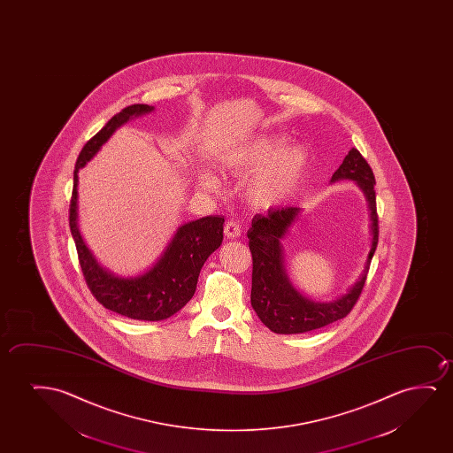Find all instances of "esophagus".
Segmentation results:
<instances>
[{
	"mask_svg": "<svg viewBox=\"0 0 453 453\" xmlns=\"http://www.w3.org/2000/svg\"><path fill=\"white\" fill-rule=\"evenodd\" d=\"M224 235L227 236L229 240H234V238H238V236L242 235V226L238 221H227L226 226H224Z\"/></svg>",
	"mask_w": 453,
	"mask_h": 453,
	"instance_id": "obj_1",
	"label": "esophagus"
}]
</instances>
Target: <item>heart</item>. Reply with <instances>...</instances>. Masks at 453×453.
I'll list each match as a JSON object with an SVG mask.
<instances>
[{
    "label": "heart",
    "mask_w": 453,
    "mask_h": 453,
    "mask_svg": "<svg viewBox=\"0 0 453 453\" xmlns=\"http://www.w3.org/2000/svg\"><path fill=\"white\" fill-rule=\"evenodd\" d=\"M280 136L257 137L242 149L223 157V168L232 176H249L244 192L250 204L261 209L285 203L291 198L303 180L308 155L302 147H283ZM199 184L207 192H218L219 180L211 173H203Z\"/></svg>",
    "instance_id": "1"
}]
</instances>
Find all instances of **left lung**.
Here are the masks:
<instances>
[{
	"label": "left lung",
	"instance_id": "obj_1",
	"mask_svg": "<svg viewBox=\"0 0 453 453\" xmlns=\"http://www.w3.org/2000/svg\"><path fill=\"white\" fill-rule=\"evenodd\" d=\"M341 180H356L362 192L365 193L372 234V249L366 257L364 273L342 297L333 302H314L302 296L289 281L281 240L297 221L300 215L298 207H279L269 209L266 215L258 213L252 219V227L248 230L249 249L254 266L250 303L261 322L277 334H300L341 320L351 312L364 289L372 255L378 248L379 226L374 192L376 180L359 150L348 151L341 167L333 174L331 182Z\"/></svg>",
	"mask_w": 453,
	"mask_h": 453
}]
</instances>
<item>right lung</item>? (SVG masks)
Listing matches in <instances>:
<instances>
[{"label": "right lung", "instance_id": "1", "mask_svg": "<svg viewBox=\"0 0 453 453\" xmlns=\"http://www.w3.org/2000/svg\"><path fill=\"white\" fill-rule=\"evenodd\" d=\"M153 110V106L143 104L127 106L85 143L75 162L74 187L69 205V227L89 291L106 310L147 322L165 320L190 302L196 291L201 267L223 242L224 224V218L218 215L182 224L159 260L147 273L128 279L118 277L104 269L87 248L77 224L79 170L93 159L114 131L130 119L139 118Z\"/></svg>", "mask_w": 453, "mask_h": 453}]
</instances>
